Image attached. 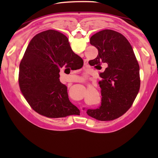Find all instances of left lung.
<instances>
[{
  "mask_svg": "<svg viewBox=\"0 0 158 158\" xmlns=\"http://www.w3.org/2000/svg\"><path fill=\"white\" fill-rule=\"evenodd\" d=\"M90 44L98 50V56L90 61L107 67L100 73L101 105L86 113L98 121H111L125 113L135 101L140 85L139 65L130 43L120 33L100 31L90 37Z\"/></svg>",
  "mask_w": 158,
  "mask_h": 158,
  "instance_id": "8db88e82",
  "label": "left lung"
}]
</instances>
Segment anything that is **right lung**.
I'll list each match as a JSON object with an SVG mask.
<instances>
[{
    "label": "right lung",
    "instance_id": "obj_1",
    "mask_svg": "<svg viewBox=\"0 0 158 158\" xmlns=\"http://www.w3.org/2000/svg\"><path fill=\"white\" fill-rule=\"evenodd\" d=\"M82 61L60 32L49 30L33 37L20 62L18 78L31 107L49 118L80 115L69 99L67 87L60 82L59 73L61 68L73 69Z\"/></svg>",
    "mask_w": 158,
    "mask_h": 158
}]
</instances>
